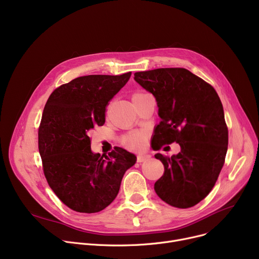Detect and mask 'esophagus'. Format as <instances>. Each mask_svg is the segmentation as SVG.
I'll return each mask as SVG.
<instances>
[{
	"mask_svg": "<svg viewBox=\"0 0 259 259\" xmlns=\"http://www.w3.org/2000/svg\"><path fill=\"white\" fill-rule=\"evenodd\" d=\"M150 158L149 155H146V154H139L138 156H137V162H144L146 160H148Z\"/></svg>",
	"mask_w": 259,
	"mask_h": 259,
	"instance_id": "esophagus-1",
	"label": "esophagus"
}]
</instances>
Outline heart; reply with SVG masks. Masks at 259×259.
<instances>
[{"label": "heart", "mask_w": 259, "mask_h": 259, "mask_svg": "<svg viewBox=\"0 0 259 259\" xmlns=\"http://www.w3.org/2000/svg\"><path fill=\"white\" fill-rule=\"evenodd\" d=\"M145 94L146 93L142 92V91H137V92H135L132 95V100L134 101L136 98H139ZM145 138H146V134L144 132H135L126 135L122 139V143L128 148H138L143 145Z\"/></svg>", "instance_id": "1"}]
</instances>
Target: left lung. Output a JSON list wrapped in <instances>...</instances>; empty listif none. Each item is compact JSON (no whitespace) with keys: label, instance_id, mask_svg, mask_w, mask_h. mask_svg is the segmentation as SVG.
<instances>
[{"label":"left lung","instance_id":"obj_1","mask_svg":"<svg viewBox=\"0 0 259 259\" xmlns=\"http://www.w3.org/2000/svg\"><path fill=\"white\" fill-rule=\"evenodd\" d=\"M134 78L159 106L156 150L174 142L181 146L171 158L155 155L164 165L155 191L172 207H193L213 188L225 163L228 127L222 101L213 87L184 68L136 72Z\"/></svg>","mask_w":259,"mask_h":259}]
</instances>
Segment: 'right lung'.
I'll list each match as a JSON object with an SVG mask.
<instances>
[{
    "label": "right lung",
    "instance_id": "right-lung-1",
    "mask_svg": "<svg viewBox=\"0 0 259 259\" xmlns=\"http://www.w3.org/2000/svg\"><path fill=\"white\" fill-rule=\"evenodd\" d=\"M122 75H87L59 85L46 103L38 127L44 175L70 209L95 213L117 196L136 156L116 147L109 156L93 154L89 132L102 126L110 100L128 81Z\"/></svg>",
    "mask_w": 259,
    "mask_h": 259
}]
</instances>
